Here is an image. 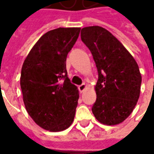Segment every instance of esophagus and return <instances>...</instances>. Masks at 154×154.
<instances>
[{
    "mask_svg": "<svg viewBox=\"0 0 154 154\" xmlns=\"http://www.w3.org/2000/svg\"><path fill=\"white\" fill-rule=\"evenodd\" d=\"M86 87H87V85L85 83H82L81 84L80 86L78 87V89H79V91H80V92H82L85 89H86Z\"/></svg>",
    "mask_w": 154,
    "mask_h": 154,
    "instance_id": "esophagus-1",
    "label": "esophagus"
}]
</instances>
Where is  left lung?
<instances>
[{
  "label": "left lung",
  "mask_w": 154,
  "mask_h": 154,
  "mask_svg": "<svg viewBox=\"0 0 154 154\" xmlns=\"http://www.w3.org/2000/svg\"><path fill=\"white\" fill-rule=\"evenodd\" d=\"M81 38L93 56L98 72L92 113L99 122L115 125L132 113L142 82L138 64L123 44L100 26L82 29Z\"/></svg>",
  "instance_id": "obj_1"
}]
</instances>
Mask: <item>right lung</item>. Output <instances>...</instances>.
<instances>
[{"instance_id": "right-lung-1", "label": "right lung", "mask_w": 154, "mask_h": 154, "mask_svg": "<svg viewBox=\"0 0 154 154\" xmlns=\"http://www.w3.org/2000/svg\"><path fill=\"white\" fill-rule=\"evenodd\" d=\"M81 28H57L44 34L23 63V100L38 125L57 132L73 121L79 98L77 87L67 77L66 60Z\"/></svg>"}]
</instances>
